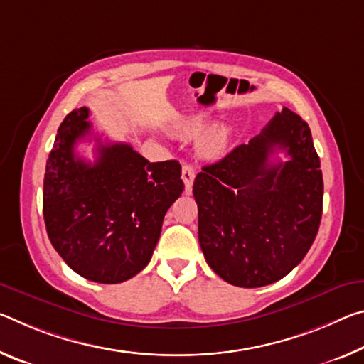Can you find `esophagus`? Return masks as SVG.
Returning <instances> with one entry per match:
<instances>
[{"mask_svg": "<svg viewBox=\"0 0 364 364\" xmlns=\"http://www.w3.org/2000/svg\"><path fill=\"white\" fill-rule=\"evenodd\" d=\"M181 178L184 181V188H186V193H189V191H191L193 181L196 178V170L193 168L191 165H184L183 170H181Z\"/></svg>", "mask_w": 364, "mask_h": 364, "instance_id": "1", "label": "esophagus"}]
</instances>
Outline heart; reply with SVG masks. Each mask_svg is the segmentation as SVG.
<instances>
[{"instance_id": "heart-1", "label": "heart", "mask_w": 364, "mask_h": 364, "mask_svg": "<svg viewBox=\"0 0 364 364\" xmlns=\"http://www.w3.org/2000/svg\"><path fill=\"white\" fill-rule=\"evenodd\" d=\"M205 128V121L204 119H193L191 123H189V131L193 132V134H198V132L204 131ZM225 142H227V132L222 131V129H215L209 132V134L204 136L203 142H200V151H203L205 155H218L225 147Z\"/></svg>"}]
</instances>
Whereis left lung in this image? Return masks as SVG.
<instances>
[{
	"instance_id": "left-lung-1",
	"label": "left lung",
	"mask_w": 364,
	"mask_h": 364,
	"mask_svg": "<svg viewBox=\"0 0 364 364\" xmlns=\"http://www.w3.org/2000/svg\"><path fill=\"white\" fill-rule=\"evenodd\" d=\"M277 150L289 160L272 164ZM193 194L213 272L243 288L284 279L306 256L322 215L324 181L308 123L282 108L261 134L203 166Z\"/></svg>"
}]
</instances>
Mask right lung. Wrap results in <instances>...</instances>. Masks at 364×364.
<instances>
[{"label": "right lung", "mask_w": 364, "mask_h": 364, "mask_svg": "<svg viewBox=\"0 0 364 364\" xmlns=\"http://www.w3.org/2000/svg\"><path fill=\"white\" fill-rule=\"evenodd\" d=\"M89 108L73 109L58 129L43 180L48 238L74 272L121 284L146 267L161 223L184 184L176 160L151 164L129 144L97 141V159L76 154L92 134Z\"/></svg>", "instance_id": "add662e5"}]
</instances>
